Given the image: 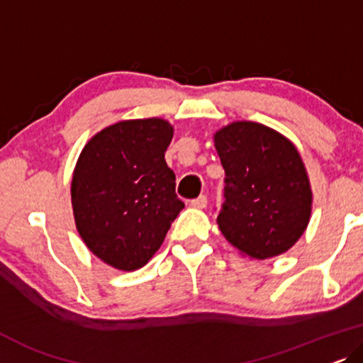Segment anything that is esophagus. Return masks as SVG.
Returning <instances> with one entry per match:
<instances>
[{
  "mask_svg": "<svg viewBox=\"0 0 363 363\" xmlns=\"http://www.w3.org/2000/svg\"><path fill=\"white\" fill-rule=\"evenodd\" d=\"M191 206L196 208H206L207 207V197L206 196H199L197 199L191 201Z\"/></svg>",
  "mask_w": 363,
  "mask_h": 363,
  "instance_id": "1",
  "label": "esophagus"
}]
</instances>
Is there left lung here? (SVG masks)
<instances>
[{"instance_id": "1", "label": "left lung", "mask_w": 363, "mask_h": 363, "mask_svg": "<svg viewBox=\"0 0 363 363\" xmlns=\"http://www.w3.org/2000/svg\"><path fill=\"white\" fill-rule=\"evenodd\" d=\"M225 169L217 223L240 253L278 257L304 233L313 192L304 162L288 138L253 121H235L213 135Z\"/></svg>"}]
</instances>
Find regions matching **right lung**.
<instances>
[{"instance_id": "right-lung-1", "label": "right lung", "mask_w": 363, "mask_h": 363, "mask_svg": "<svg viewBox=\"0 0 363 363\" xmlns=\"http://www.w3.org/2000/svg\"><path fill=\"white\" fill-rule=\"evenodd\" d=\"M172 133L162 118L118 121L96 133L75 164L77 230L95 257L121 272L150 262L184 208L164 160Z\"/></svg>"}]
</instances>
